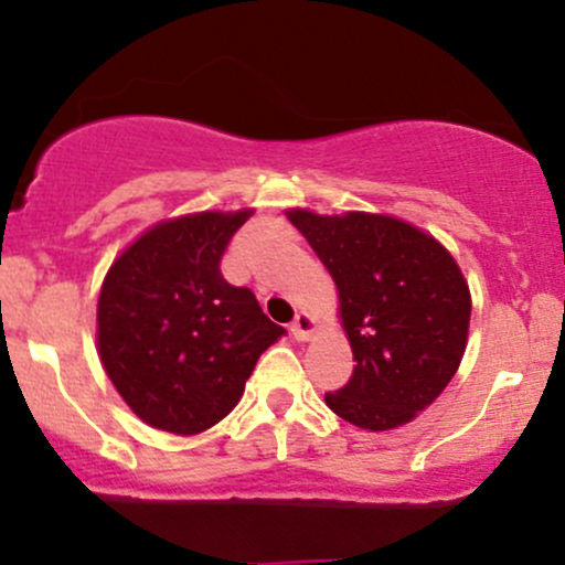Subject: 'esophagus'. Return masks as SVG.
<instances>
[{"mask_svg":"<svg viewBox=\"0 0 565 565\" xmlns=\"http://www.w3.org/2000/svg\"><path fill=\"white\" fill-rule=\"evenodd\" d=\"M313 329H316V321L310 319L308 313L295 316V321H291V337H295V340H308V337L313 334Z\"/></svg>","mask_w":565,"mask_h":565,"instance_id":"obj_1","label":"esophagus"}]
</instances>
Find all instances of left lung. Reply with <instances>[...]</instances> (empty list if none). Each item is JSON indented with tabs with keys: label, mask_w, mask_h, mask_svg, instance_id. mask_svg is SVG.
<instances>
[{
	"label": "left lung",
	"mask_w": 565,
	"mask_h": 565,
	"mask_svg": "<svg viewBox=\"0 0 565 565\" xmlns=\"http://www.w3.org/2000/svg\"><path fill=\"white\" fill-rule=\"evenodd\" d=\"M340 289L353 377L327 393L337 417L364 430L408 423L449 385L468 345L470 291L436 238L395 217L291 210Z\"/></svg>",
	"instance_id": "left-lung-1"
}]
</instances>
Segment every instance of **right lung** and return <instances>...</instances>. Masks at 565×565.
<instances>
[{
    "label": "right lung",
    "mask_w": 565,
    "mask_h": 565,
    "mask_svg": "<svg viewBox=\"0 0 565 565\" xmlns=\"http://www.w3.org/2000/svg\"><path fill=\"white\" fill-rule=\"evenodd\" d=\"M249 212H201L140 236L108 270L97 345L108 377L142 423L193 436L244 393L257 359L287 329L255 291L233 287L220 260Z\"/></svg>",
    "instance_id": "1"
}]
</instances>
